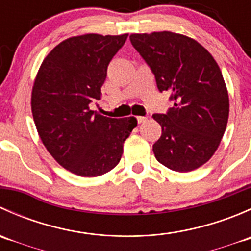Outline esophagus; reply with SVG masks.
<instances>
[{
  "label": "esophagus",
  "mask_w": 251,
  "mask_h": 251,
  "mask_svg": "<svg viewBox=\"0 0 251 251\" xmlns=\"http://www.w3.org/2000/svg\"><path fill=\"white\" fill-rule=\"evenodd\" d=\"M146 120H147L146 116H137V121H138V124L144 123V121H146Z\"/></svg>",
  "instance_id": "34e87169"
}]
</instances>
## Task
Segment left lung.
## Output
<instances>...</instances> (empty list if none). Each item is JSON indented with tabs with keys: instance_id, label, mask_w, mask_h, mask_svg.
Listing matches in <instances>:
<instances>
[{
	"instance_id": "1",
	"label": "left lung",
	"mask_w": 251,
	"mask_h": 251,
	"mask_svg": "<svg viewBox=\"0 0 251 251\" xmlns=\"http://www.w3.org/2000/svg\"><path fill=\"white\" fill-rule=\"evenodd\" d=\"M155 75L159 91L171 92L174 107L154 114L161 136L156 160L177 173L204 165L219 148L229 114L228 91L216 60L199 42L171 31L130 35Z\"/></svg>"
}]
</instances>
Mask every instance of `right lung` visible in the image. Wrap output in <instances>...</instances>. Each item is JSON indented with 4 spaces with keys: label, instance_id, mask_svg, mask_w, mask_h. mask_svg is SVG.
Masks as SVG:
<instances>
[{
    "label": "right lung",
    "instance_id": "add662e5",
    "mask_svg": "<svg viewBox=\"0 0 251 251\" xmlns=\"http://www.w3.org/2000/svg\"><path fill=\"white\" fill-rule=\"evenodd\" d=\"M127 34H85L57 45L35 77L31 111L48 153L82 177L107 174L120 161L137 119H113L90 109L100 100L107 68Z\"/></svg>",
    "mask_w": 251,
    "mask_h": 251
}]
</instances>
